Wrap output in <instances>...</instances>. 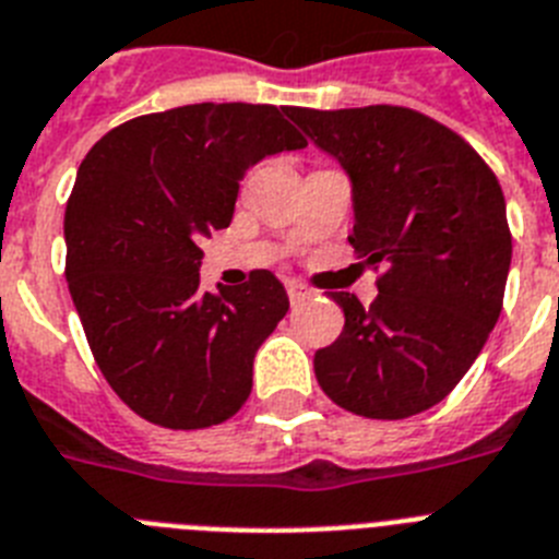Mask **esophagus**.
I'll return each instance as SVG.
<instances>
[{
	"label": "esophagus",
	"instance_id": "obj_1",
	"mask_svg": "<svg viewBox=\"0 0 559 559\" xmlns=\"http://www.w3.org/2000/svg\"><path fill=\"white\" fill-rule=\"evenodd\" d=\"M287 295L293 304H301V301H307L309 295H312V289H309L307 284H301V281H287Z\"/></svg>",
	"mask_w": 559,
	"mask_h": 559
}]
</instances>
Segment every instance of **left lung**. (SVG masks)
Segmentation results:
<instances>
[{
	"mask_svg": "<svg viewBox=\"0 0 559 559\" xmlns=\"http://www.w3.org/2000/svg\"><path fill=\"white\" fill-rule=\"evenodd\" d=\"M352 185L349 243L383 266L372 307L332 293L344 332L316 352L337 406L374 420L429 409L461 383L503 309L511 264L506 199L461 135L409 107H289Z\"/></svg>",
	"mask_w": 559,
	"mask_h": 559,
	"instance_id": "1",
	"label": "left lung"
}]
</instances>
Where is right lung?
<instances>
[{"instance_id": "1", "label": "right lung", "mask_w": 559, "mask_h": 559, "mask_svg": "<svg viewBox=\"0 0 559 559\" xmlns=\"http://www.w3.org/2000/svg\"><path fill=\"white\" fill-rule=\"evenodd\" d=\"M307 147L270 105H185L124 121L79 167L64 213L68 287L112 392L164 429H207L250 397L252 360L287 316L270 270L201 293V238L229 227L238 185Z\"/></svg>"}]
</instances>
